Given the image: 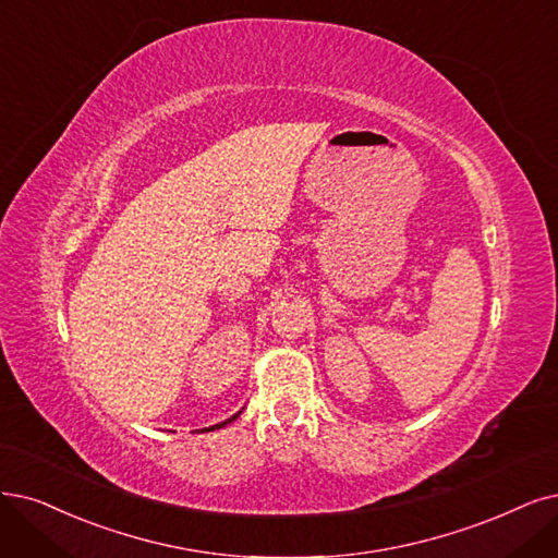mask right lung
<instances>
[{"label":"right lung","mask_w":558,"mask_h":558,"mask_svg":"<svg viewBox=\"0 0 558 558\" xmlns=\"http://www.w3.org/2000/svg\"><path fill=\"white\" fill-rule=\"evenodd\" d=\"M239 414H241V411H239ZM239 414H234V416H232V418H227V421H222V423H218V425H214V427H209V432H211V429H220V427H225V425H227V423H232V421H234V418H236V416H239Z\"/></svg>","instance_id":"right-lung-1"}]
</instances>
